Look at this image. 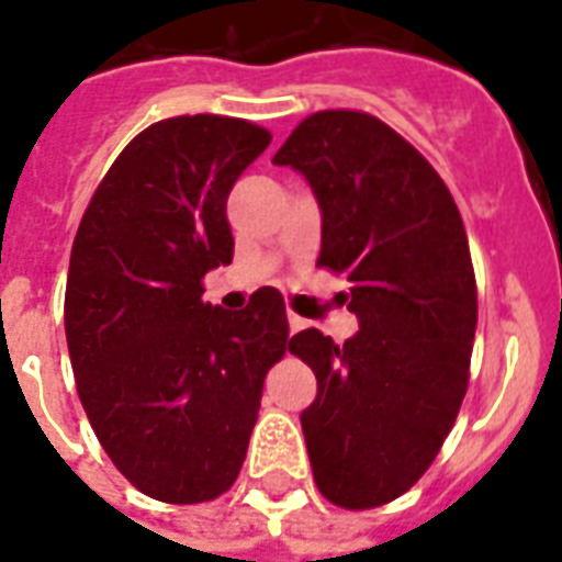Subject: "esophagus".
<instances>
[{
    "instance_id": "34e87169",
    "label": "esophagus",
    "mask_w": 562,
    "mask_h": 562,
    "mask_svg": "<svg viewBox=\"0 0 562 562\" xmlns=\"http://www.w3.org/2000/svg\"><path fill=\"white\" fill-rule=\"evenodd\" d=\"M305 326V321L303 317H300V314H294V312H289V328H291V335H294V331H300V328Z\"/></svg>"
}]
</instances>
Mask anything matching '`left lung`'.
Returning <instances> with one entry per match:
<instances>
[{
  "label": "left lung",
  "instance_id": "8db88e82",
  "mask_svg": "<svg viewBox=\"0 0 562 562\" xmlns=\"http://www.w3.org/2000/svg\"><path fill=\"white\" fill-rule=\"evenodd\" d=\"M303 172L323 213L317 266L344 273L360 331L317 328L289 352L312 367L303 409L328 503L378 508L424 476L453 430L476 335V277L453 195L413 144L367 112H314L273 155Z\"/></svg>",
  "mask_w": 562,
  "mask_h": 562
}]
</instances>
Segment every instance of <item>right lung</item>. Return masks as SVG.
Returning a JSON list of instances; mask_svg holds the SVG:
<instances>
[{
    "instance_id": "obj_1",
    "label": "right lung",
    "mask_w": 562,
    "mask_h": 562,
    "mask_svg": "<svg viewBox=\"0 0 562 562\" xmlns=\"http://www.w3.org/2000/svg\"><path fill=\"white\" fill-rule=\"evenodd\" d=\"M268 144L271 132L239 117L153 123L77 227L66 282L77 395L117 471L161 503H207L234 485L289 344L277 289L241 312L202 300L204 273L234 259L227 195Z\"/></svg>"
}]
</instances>
